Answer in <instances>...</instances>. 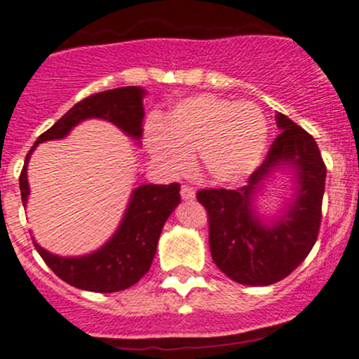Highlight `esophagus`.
<instances>
[{
  "label": "esophagus",
  "mask_w": 359,
  "mask_h": 359,
  "mask_svg": "<svg viewBox=\"0 0 359 359\" xmlns=\"http://www.w3.org/2000/svg\"><path fill=\"white\" fill-rule=\"evenodd\" d=\"M180 196H182V200H184V201H193L194 198H196V193H194L193 187L184 186L182 189H180Z\"/></svg>",
  "instance_id": "obj_1"
}]
</instances>
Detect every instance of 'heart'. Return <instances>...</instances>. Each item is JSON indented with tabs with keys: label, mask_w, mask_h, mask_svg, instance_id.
Masks as SVG:
<instances>
[{
	"label": "heart",
	"mask_w": 359,
	"mask_h": 359,
	"mask_svg": "<svg viewBox=\"0 0 359 359\" xmlns=\"http://www.w3.org/2000/svg\"><path fill=\"white\" fill-rule=\"evenodd\" d=\"M267 121L252 102L217 95L180 100L147 133L151 158L170 175L184 172L194 154L196 170L213 184H233L262 163Z\"/></svg>",
	"instance_id": "heart-1"
}]
</instances>
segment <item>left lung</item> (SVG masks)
<instances>
[{
	"instance_id": "obj_1",
	"label": "left lung",
	"mask_w": 359,
	"mask_h": 359,
	"mask_svg": "<svg viewBox=\"0 0 359 359\" xmlns=\"http://www.w3.org/2000/svg\"><path fill=\"white\" fill-rule=\"evenodd\" d=\"M274 118L280 135L247 186L203 189L196 196L208 212L213 262L248 287H267L297 269L316 243L321 222L327 168L316 140L281 112ZM281 176L289 184L280 206L266 212L259 200Z\"/></svg>"
}]
</instances>
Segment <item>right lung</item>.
<instances>
[{"label": "right lung", "mask_w": 359, "mask_h": 359, "mask_svg": "<svg viewBox=\"0 0 359 359\" xmlns=\"http://www.w3.org/2000/svg\"><path fill=\"white\" fill-rule=\"evenodd\" d=\"M147 92L140 86H123L86 97L71 107L52 128L38 137L25 158L20 173V194L27 205L29 189L27 165L32 151L48 140L66 139L74 126L86 119H104L118 126L126 137L140 146L144 132V97ZM179 184H142L130 194L128 205L112 236L102 247L85 255L62 257L48 252L41 245L32 243L46 266L71 287L97 293L121 292L140 281L149 271L156 255L158 240L168 217L180 205Z\"/></svg>", "instance_id": "add662e5"}]
</instances>
